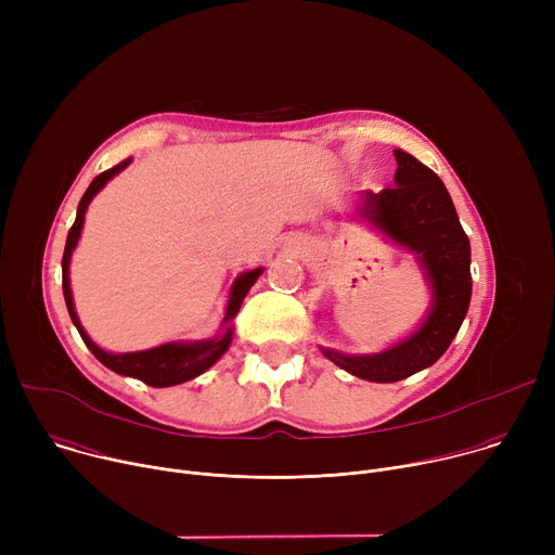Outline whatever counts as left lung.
<instances>
[{
  "label": "left lung",
  "mask_w": 555,
  "mask_h": 555,
  "mask_svg": "<svg viewBox=\"0 0 555 555\" xmlns=\"http://www.w3.org/2000/svg\"><path fill=\"white\" fill-rule=\"evenodd\" d=\"M395 160L398 186L366 191L362 217L420 255L433 283V309L417 334L388 351L345 356L323 349L334 364L369 382H400L435 364L456 336L472 296L469 240L443 182L406 151L395 149Z\"/></svg>",
  "instance_id": "left-lung-1"
}]
</instances>
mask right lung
Masks as SVG:
<instances>
[{"label": "right lung", "mask_w": 555, "mask_h": 555, "mask_svg": "<svg viewBox=\"0 0 555 555\" xmlns=\"http://www.w3.org/2000/svg\"><path fill=\"white\" fill-rule=\"evenodd\" d=\"M129 163H131V157H129V160H125V163L103 171L101 176H96L92 180V184L88 186L86 195L81 197V202H78L76 219H74L69 232H67V242H65L63 261H61V268H63V296H65V305H67L72 323L76 325V330H78V334H81V338L88 345V349L99 358V362H103L107 369H112V371H116L120 375H129V377H135L140 382L149 384V386L163 388V386L182 384L186 379H193V377L202 375L206 369H210L221 358V353L230 347V340H232V327L228 323L234 319L236 311H240L246 294L250 292V287L255 285V281L259 279L263 268L250 270V272L242 274L240 279L234 281L232 292H230V300H228V309H225V315H223L225 330H223L221 336H217L212 340H202V343H191V345L169 343V345H163V347H155V349H149V351H135V353H107L101 347H96L90 340V336L86 334V330L81 327V323H78V315L74 311L72 292H69V276H67L69 274V257H72V250L78 244V236H81V228H83L88 204Z\"/></svg>", "instance_id": "right-lung-1"}]
</instances>
